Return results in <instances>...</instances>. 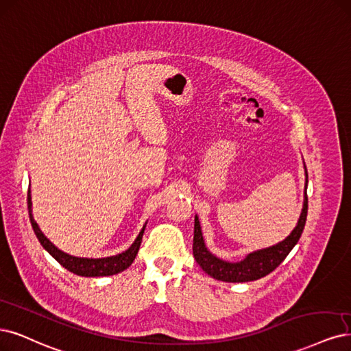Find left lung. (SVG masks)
Here are the masks:
<instances>
[{"mask_svg":"<svg viewBox=\"0 0 351 351\" xmlns=\"http://www.w3.org/2000/svg\"><path fill=\"white\" fill-rule=\"evenodd\" d=\"M306 171V167H305ZM306 184H308V173H306ZM308 215V196H306V186H305V200L304 209H302L300 217L298 221L296 228L282 243L273 247L254 251L239 263H228L221 258L215 257L213 254L204 247L203 237L200 231V223L197 216L195 217V237H193V256H195L197 264L206 271L213 279L231 283L241 282H251L261 279V277L271 273L276 267H279L280 263L287 257V254L298 244V241L304 232L305 222Z\"/></svg>","mask_w":351,"mask_h":351,"instance_id":"left-lung-1","label":"left lung"}]
</instances>
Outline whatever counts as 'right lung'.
Here are the masks:
<instances>
[{"label":"right lung","mask_w":351,"mask_h":351,"mask_svg":"<svg viewBox=\"0 0 351 351\" xmlns=\"http://www.w3.org/2000/svg\"><path fill=\"white\" fill-rule=\"evenodd\" d=\"M27 208H29V216H30V222L33 226V231L40 241V244L43 248L51 254V256L64 267L72 273H75L78 276H86V277H100V276H112L116 273L123 271L128 269L129 265L134 263L136 254L139 251L141 243H142V235L145 231V226L142 228V231L139 232L138 238L135 239V243L132 244L129 250H126L122 254H117V256L113 257H107V258H80V257H72L69 254H65L64 251L58 250L49 239H47L42 231L39 229L38 223L34 222L33 216H32V197H30V190L27 193Z\"/></svg>","instance_id":"1"}]
</instances>
